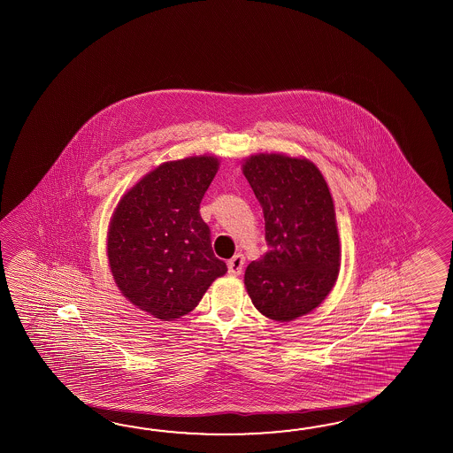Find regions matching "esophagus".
Here are the masks:
<instances>
[{"instance_id": "esophagus-1", "label": "esophagus", "mask_w": 453, "mask_h": 453, "mask_svg": "<svg viewBox=\"0 0 453 453\" xmlns=\"http://www.w3.org/2000/svg\"><path fill=\"white\" fill-rule=\"evenodd\" d=\"M244 267V256L242 254H236L233 259L228 260V272L231 275H240Z\"/></svg>"}]
</instances>
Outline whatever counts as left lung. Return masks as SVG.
Masks as SVG:
<instances>
[{
    "label": "left lung",
    "mask_w": 453,
    "mask_h": 453,
    "mask_svg": "<svg viewBox=\"0 0 453 453\" xmlns=\"http://www.w3.org/2000/svg\"><path fill=\"white\" fill-rule=\"evenodd\" d=\"M242 173L259 201L267 250L244 283L254 306L288 322L318 308L337 280L340 240L334 201L318 166L287 155H252Z\"/></svg>",
    "instance_id": "obj_1"
}]
</instances>
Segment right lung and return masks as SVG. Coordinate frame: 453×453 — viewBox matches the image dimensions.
I'll return each instance as SVG.
<instances>
[{
    "instance_id": "obj_1",
    "label": "right lung",
    "mask_w": 453,
    "mask_h": 453,
    "mask_svg": "<svg viewBox=\"0 0 453 453\" xmlns=\"http://www.w3.org/2000/svg\"><path fill=\"white\" fill-rule=\"evenodd\" d=\"M219 170L213 157L168 162L145 174L116 207L108 260L127 301L162 320L191 312L226 273L215 257L201 201Z\"/></svg>"
}]
</instances>
